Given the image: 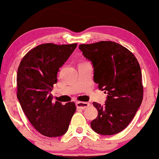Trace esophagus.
Here are the masks:
<instances>
[{
    "label": "esophagus",
    "instance_id": "1",
    "mask_svg": "<svg viewBox=\"0 0 159 159\" xmlns=\"http://www.w3.org/2000/svg\"><path fill=\"white\" fill-rule=\"evenodd\" d=\"M90 105L89 103H86V102H81V101H78L76 102V106L78 108L80 109H84L86 107H88Z\"/></svg>",
    "mask_w": 159,
    "mask_h": 159
}]
</instances>
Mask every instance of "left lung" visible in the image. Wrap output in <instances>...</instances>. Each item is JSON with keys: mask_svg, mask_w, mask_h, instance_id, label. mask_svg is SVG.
I'll list each match as a JSON object with an SVG mask.
<instances>
[{"mask_svg": "<svg viewBox=\"0 0 159 159\" xmlns=\"http://www.w3.org/2000/svg\"><path fill=\"white\" fill-rule=\"evenodd\" d=\"M79 49L94 67V81L108 97L104 106L94 102L98 115L91 122L94 131L113 135L133 120L143 99L142 72L136 56L111 41L81 44Z\"/></svg>", "mask_w": 159, "mask_h": 159, "instance_id": "8db88e82", "label": "left lung"}]
</instances>
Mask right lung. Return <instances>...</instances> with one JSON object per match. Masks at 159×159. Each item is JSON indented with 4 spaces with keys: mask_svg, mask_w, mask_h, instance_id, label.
Listing matches in <instances>:
<instances>
[{
    "mask_svg": "<svg viewBox=\"0 0 159 159\" xmlns=\"http://www.w3.org/2000/svg\"><path fill=\"white\" fill-rule=\"evenodd\" d=\"M77 47V43L42 44L24 56L17 70V97L34 128L48 137L65 134L76 111L74 102H52L51 92L57 73Z\"/></svg>",
    "mask_w": 159,
    "mask_h": 159,
    "instance_id": "right-lung-1",
    "label": "right lung"
}]
</instances>
